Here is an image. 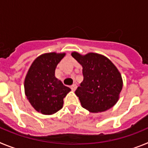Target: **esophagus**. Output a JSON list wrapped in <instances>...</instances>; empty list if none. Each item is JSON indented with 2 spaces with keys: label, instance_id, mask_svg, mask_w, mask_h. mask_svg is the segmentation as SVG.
I'll list each match as a JSON object with an SVG mask.
<instances>
[{
  "label": "esophagus",
  "instance_id": "34e87169",
  "mask_svg": "<svg viewBox=\"0 0 148 148\" xmlns=\"http://www.w3.org/2000/svg\"><path fill=\"white\" fill-rule=\"evenodd\" d=\"M70 88H71L72 91H75V90H76V88H77L76 84H73V85H72L71 87H70Z\"/></svg>",
  "mask_w": 148,
  "mask_h": 148
}]
</instances>
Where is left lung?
Masks as SVG:
<instances>
[{
	"label": "left lung",
	"instance_id": "1",
	"mask_svg": "<svg viewBox=\"0 0 148 148\" xmlns=\"http://www.w3.org/2000/svg\"><path fill=\"white\" fill-rule=\"evenodd\" d=\"M72 56L82 66L84 80L75 90L82 108L91 113L108 110L118 101L123 86L118 69L107 57L90 53Z\"/></svg>",
	"mask_w": 148,
	"mask_h": 148
}]
</instances>
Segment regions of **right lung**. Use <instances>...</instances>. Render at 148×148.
<instances>
[{
    "label": "right lung",
    "instance_id": "1",
    "mask_svg": "<svg viewBox=\"0 0 148 148\" xmlns=\"http://www.w3.org/2000/svg\"><path fill=\"white\" fill-rule=\"evenodd\" d=\"M65 53H49L38 56L30 66L24 81L25 95L31 105L44 115L63 108L64 98L70 88L55 76L56 68Z\"/></svg>",
    "mask_w": 148,
    "mask_h": 148
}]
</instances>
